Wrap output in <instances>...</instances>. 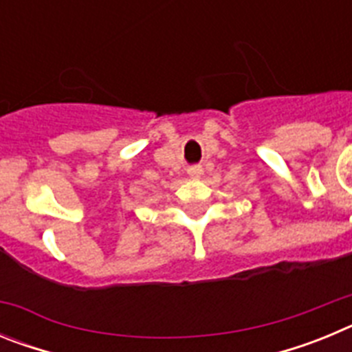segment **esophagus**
Here are the masks:
<instances>
[{
  "mask_svg": "<svg viewBox=\"0 0 352 352\" xmlns=\"http://www.w3.org/2000/svg\"><path fill=\"white\" fill-rule=\"evenodd\" d=\"M186 173H188V176H190L192 179H199L201 176H203V167H201V166H190Z\"/></svg>",
  "mask_w": 352,
  "mask_h": 352,
  "instance_id": "esophagus-1",
  "label": "esophagus"
}]
</instances>
